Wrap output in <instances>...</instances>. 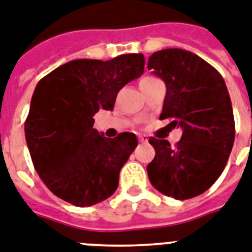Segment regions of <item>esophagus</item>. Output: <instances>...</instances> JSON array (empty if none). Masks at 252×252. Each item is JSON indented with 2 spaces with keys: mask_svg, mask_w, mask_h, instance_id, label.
<instances>
[{
  "mask_svg": "<svg viewBox=\"0 0 252 252\" xmlns=\"http://www.w3.org/2000/svg\"><path fill=\"white\" fill-rule=\"evenodd\" d=\"M138 141L141 143H146V142H147V141H149V138H147V137H146V136H138Z\"/></svg>",
  "mask_w": 252,
  "mask_h": 252,
  "instance_id": "1",
  "label": "esophagus"
}]
</instances>
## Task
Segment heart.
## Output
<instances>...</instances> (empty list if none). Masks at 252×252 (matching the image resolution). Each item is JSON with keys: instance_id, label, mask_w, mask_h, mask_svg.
<instances>
[{"instance_id": "1", "label": "heart", "mask_w": 252, "mask_h": 252, "mask_svg": "<svg viewBox=\"0 0 252 252\" xmlns=\"http://www.w3.org/2000/svg\"><path fill=\"white\" fill-rule=\"evenodd\" d=\"M145 79H150V78H149V77H147V78H143V79H142V80H145Z\"/></svg>"}]
</instances>
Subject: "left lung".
<instances>
[{
	"label": "left lung",
	"instance_id": "obj_1",
	"mask_svg": "<svg viewBox=\"0 0 252 252\" xmlns=\"http://www.w3.org/2000/svg\"><path fill=\"white\" fill-rule=\"evenodd\" d=\"M149 70L161 78L166 94L160 119L181 126L175 146L150 137L155 158L147 165L151 185L162 194L187 200L214 185L234 142V118L227 86L215 67L189 51L152 54Z\"/></svg>",
	"mask_w": 252,
	"mask_h": 252
}]
</instances>
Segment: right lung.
<instances>
[{
  "label": "right lung",
  "mask_w": 252,
  "mask_h": 252,
  "mask_svg": "<svg viewBox=\"0 0 252 252\" xmlns=\"http://www.w3.org/2000/svg\"><path fill=\"white\" fill-rule=\"evenodd\" d=\"M145 70L142 54L69 61L42 78L32 96L25 139L43 183L61 200L91 206L116 191L119 173L138 145L136 134L106 138L94 128L98 110Z\"/></svg>",
  "instance_id": "obj_1"
}]
</instances>
